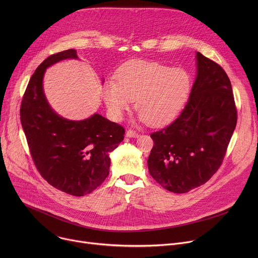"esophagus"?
I'll list each match as a JSON object with an SVG mask.
<instances>
[{
    "label": "esophagus",
    "instance_id": "esophagus-1",
    "mask_svg": "<svg viewBox=\"0 0 258 258\" xmlns=\"http://www.w3.org/2000/svg\"><path fill=\"white\" fill-rule=\"evenodd\" d=\"M125 136H126L127 138H138V137H139V134H138L137 132L133 131V130H128V131H126Z\"/></svg>",
    "mask_w": 258,
    "mask_h": 258
}]
</instances>
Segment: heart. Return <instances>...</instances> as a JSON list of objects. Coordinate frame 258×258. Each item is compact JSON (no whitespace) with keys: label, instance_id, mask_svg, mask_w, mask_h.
Masks as SVG:
<instances>
[{"label":"heart","instance_id":"b5f03b06","mask_svg":"<svg viewBox=\"0 0 258 258\" xmlns=\"http://www.w3.org/2000/svg\"><path fill=\"white\" fill-rule=\"evenodd\" d=\"M190 87V76L182 68L157 62H135L119 72L118 82L106 81L102 95L112 118L121 119L132 101H136L139 119L159 125L179 112Z\"/></svg>","mask_w":258,"mask_h":258}]
</instances>
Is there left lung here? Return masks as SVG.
Masks as SVG:
<instances>
[{"mask_svg": "<svg viewBox=\"0 0 258 258\" xmlns=\"http://www.w3.org/2000/svg\"><path fill=\"white\" fill-rule=\"evenodd\" d=\"M189 101L177 118L152 133L148 158L152 177L167 191L187 193L205 183L222 164L237 124L226 71L201 53Z\"/></svg>", "mask_w": 258, "mask_h": 258, "instance_id": "8db88e82", "label": "left lung"}]
</instances>
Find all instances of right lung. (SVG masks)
<instances>
[{"label":"right lung","mask_w":258,"mask_h":258,"mask_svg":"<svg viewBox=\"0 0 258 258\" xmlns=\"http://www.w3.org/2000/svg\"><path fill=\"white\" fill-rule=\"evenodd\" d=\"M66 59H79L77 51L51 55L35 69L21 102L20 120L41 175L54 188L80 197L93 192L109 174V153L123 140L124 128L98 113L69 120L51 108L43 88L45 72Z\"/></svg>","instance_id":"1"}]
</instances>
